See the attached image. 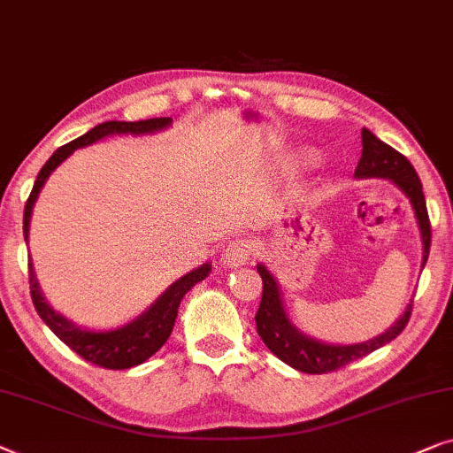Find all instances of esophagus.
<instances>
[{"label": "esophagus", "instance_id": "34e87169", "mask_svg": "<svg viewBox=\"0 0 453 453\" xmlns=\"http://www.w3.org/2000/svg\"><path fill=\"white\" fill-rule=\"evenodd\" d=\"M251 257H253L251 242L245 241V239H239V241L228 242L225 253H222V264L233 270V267H239L242 264H247V261Z\"/></svg>", "mask_w": 453, "mask_h": 453}]
</instances>
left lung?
Here are the masks:
<instances>
[{
	"mask_svg": "<svg viewBox=\"0 0 453 453\" xmlns=\"http://www.w3.org/2000/svg\"><path fill=\"white\" fill-rule=\"evenodd\" d=\"M362 159L357 163L356 178L368 180V178H380L390 180L401 192L411 200L412 211L417 216L418 233H421L423 241V261L421 267H425L429 257L431 247V225L427 204H425L423 186L421 180L411 165L404 155L398 153L392 147L386 145L378 139L376 134L370 133L368 128L362 130ZM257 272L264 280V296H261L259 311L255 314V323H257V333L264 343L267 345L273 356H278L281 362L292 365L294 370L304 373H326L333 370H339L347 365L353 359H359L368 353L380 349V347L390 343L392 339L401 335L403 329L409 323L412 304L406 306V311L388 331L382 335L373 337L364 343L353 345H335V343H323V341L308 337L306 333L298 329L288 317L284 300H281V292L278 281H275L273 273L267 270L264 264L257 265Z\"/></svg>",
	"mask_w": 453,
	"mask_h": 453,
	"instance_id": "1",
	"label": "left lung"
}]
</instances>
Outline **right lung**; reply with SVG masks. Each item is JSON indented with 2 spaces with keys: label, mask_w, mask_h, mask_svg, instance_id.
<instances>
[{
  "label": "right lung",
  "mask_w": 453,
  "mask_h": 453,
  "mask_svg": "<svg viewBox=\"0 0 453 453\" xmlns=\"http://www.w3.org/2000/svg\"><path fill=\"white\" fill-rule=\"evenodd\" d=\"M172 127V118H150V120H139V122H102L88 130L80 139L67 142L61 149H57L50 155V159L44 163L41 173L36 175L35 188H32L30 198L26 202L24 208V241H28L30 233V219H32V208L36 204L38 194L44 183H47L49 175L73 153L75 149L88 147L91 142L102 141L104 136L112 134H153L159 130H165ZM212 265L202 264L186 275H181L178 281H173L159 298L150 304L145 312L130 320V323L116 326V329L106 331H96V329H85V326L75 325L73 320L63 317L61 312H57L55 308L49 304V300L42 296L41 286L36 281L35 267L32 261L28 264L30 272V294L32 303H35L36 312L41 314V319L47 323L49 329L63 341L65 345L71 347L77 356H81L85 362H91L100 368L106 370H128L133 365H139L142 362L157 353L163 347V343L169 339L175 325V317H178V308L181 298L192 290V288L206 278L211 273Z\"/></svg>",
  "instance_id": "add662e5"
}]
</instances>
